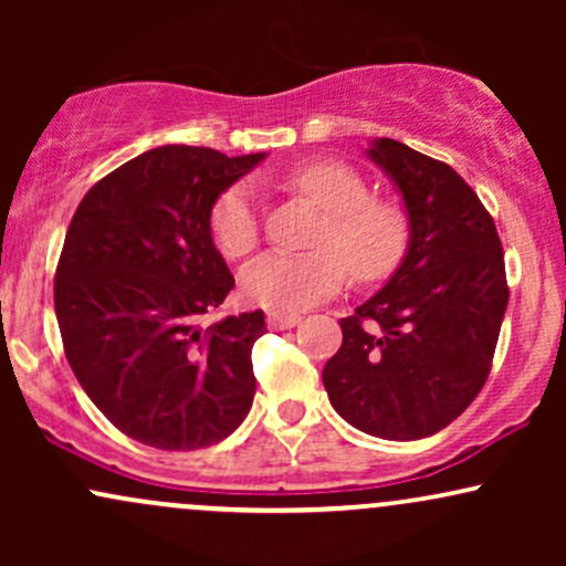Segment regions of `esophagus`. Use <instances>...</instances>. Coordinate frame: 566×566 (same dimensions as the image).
Masks as SVG:
<instances>
[{
	"instance_id": "esophagus-1",
	"label": "esophagus",
	"mask_w": 566,
	"mask_h": 566,
	"mask_svg": "<svg viewBox=\"0 0 566 566\" xmlns=\"http://www.w3.org/2000/svg\"><path fill=\"white\" fill-rule=\"evenodd\" d=\"M297 322H301V314H292V311H269V327L271 329L295 327Z\"/></svg>"
}]
</instances>
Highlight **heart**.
<instances>
[{
    "instance_id": "heart-1",
    "label": "heart",
    "mask_w": 566,
    "mask_h": 566,
    "mask_svg": "<svg viewBox=\"0 0 566 566\" xmlns=\"http://www.w3.org/2000/svg\"><path fill=\"white\" fill-rule=\"evenodd\" d=\"M290 191L324 210L314 252H265L244 265V297L265 308H301L335 295L348 269L356 282H378L405 258L407 216L391 199L369 197L367 180L343 161L322 159L295 167L284 178ZM212 242L226 258L250 255L261 242V216L252 186L223 191L210 212Z\"/></svg>"
}]
</instances>
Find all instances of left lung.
Segmentation results:
<instances>
[{"mask_svg":"<svg viewBox=\"0 0 566 566\" xmlns=\"http://www.w3.org/2000/svg\"><path fill=\"white\" fill-rule=\"evenodd\" d=\"M367 154L401 191L409 247L386 287L340 319L322 380L350 426L412 441L450 426L486 382L509 305L503 247L450 165L391 138Z\"/></svg>","mask_w":566,"mask_h":566,"instance_id":"obj_1","label":"left lung"}]
</instances>
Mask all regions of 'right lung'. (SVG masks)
Instances as JSON below:
<instances>
[{"label":"right lung","instance_id":"1","mask_svg":"<svg viewBox=\"0 0 566 566\" xmlns=\"http://www.w3.org/2000/svg\"><path fill=\"white\" fill-rule=\"evenodd\" d=\"M265 154L159 146L84 193L55 271V316L76 380L112 423L157 450H201L255 396L263 311L207 324L233 290L210 212Z\"/></svg>","mask_w":566,"mask_h":566}]
</instances>
